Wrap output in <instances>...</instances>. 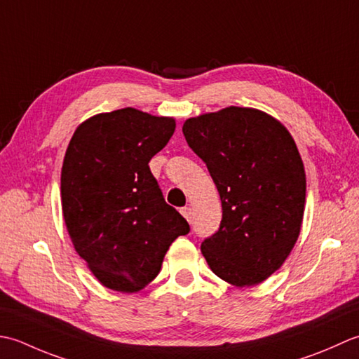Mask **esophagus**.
I'll return each mask as SVG.
<instances>
[{
	"mask_svg": "<svg viewBox=\"0 0 359 359\" xmlns=\"http://www.w3.org/2000/svg\"><path fill=\"white\" fill-rule=\"evenodd\" d=\"M180 212H181V215L184 217L189 223L192 222V209H190V208H182Z\"/></svg>",
	"mask_w": 359,
	"mask_h": 359,
	"instance_id": "34e87169",
	"label": "esophagus"
}]
</instances>
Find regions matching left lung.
<instances>
[{
  "label": "left lung",
  "mask_w": 359,
  "mask_h": 359,
  "mask_svg": "<svg viewBox=\"0 0 359 359\" xmlns=\"http://www.w3.org/2000/svg\"><path fill=\"white\" fill-rule=\"evenodd\" d=\"M214 180L220 228L201 243L214 274L236 287L268 279L287 260L305 208V170L294 139L273 116L228 107L182 126Z\"/></svg>",
  "instance_id": "1"
}]
</instances>
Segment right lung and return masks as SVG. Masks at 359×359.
<instances>
[{"mask_svg":"<svg viewBox=\"0 0 359 359\" xmlns=\"http://www.w3.org/2000/svg\"><path fill=\"white\" fill-rule=\"evenodd\" d=\"M175 127L173 118L116 109L80 123L65 153V224L77 254L109 290H142L173 240L190 231L149 167Z\"/></svg>","mask_w":359,"mask_h":359,"instance_id":"obj_1","label":"right lung"}]
</instances>
